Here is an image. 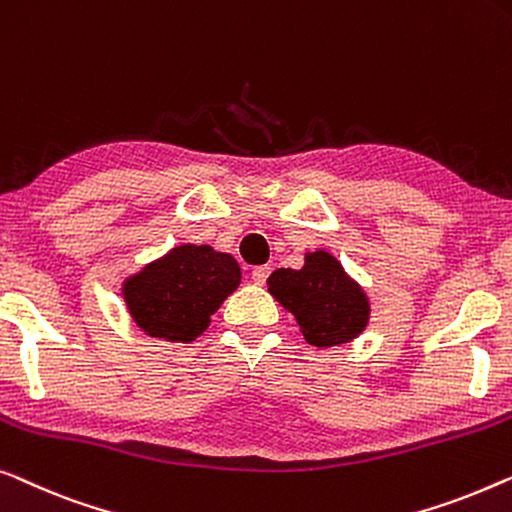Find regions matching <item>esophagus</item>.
<instances>
[{"label": "esophagus", "instance_id": "obj_1", "mask_svg": "<svg viewBox=\"0 0 512 512\" xmlns=\"http://www.w3.org/2000/svg\"><path fill=\"white\" fill-rule=\"evenodd\" d=\"M270 277V265H256L254 270H251V279L256 281V284H265Z\"/></svg>", "mask_w": 512, "mask_h": 512}]
</instances>
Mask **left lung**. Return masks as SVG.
<instances>
[{"label": "left lung", "mask_w": 512, "mask_h": 512, "mask_svg": "<svg viewBox=\"0 0 512 512\" xmlns=\"http://www.w3.org/2000/svg\"><path fill=\"white\" fill-rule=\"evenodd\" d=\"M268 284L274 298L295 316L309 344H346L365 330V293L325 251L309 254L302 270H274Z\"/></svg>", "instance_id": "obj_1"}]
</instances>
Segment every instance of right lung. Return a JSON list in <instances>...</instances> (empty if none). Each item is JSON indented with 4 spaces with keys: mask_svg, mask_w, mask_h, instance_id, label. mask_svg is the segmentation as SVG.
<instances>
[{
    "mask_svg": "<svg viewBox=\"0 0 512 512\" xmlns=\"http://www.w3.org/2000/svg\"><path fill=\"white\" fill-rule=\"evenodd\" d=\"M240 284V265L212 247L182 244L124 284L131 316L147 335L194 342Z\"/></svg>",
    "mask_w": 512,
    "mask_h": 512,
    "instance_id": "1",
    "label": "right lung"
}]
</instances>
